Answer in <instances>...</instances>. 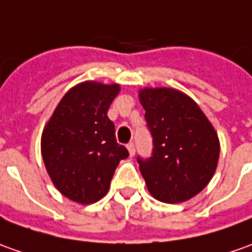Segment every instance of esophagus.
I'll return each mask as SVG.
<instances>
[{
	"mask_svg": "<svg viewBox=\"0 0 252 252\" xmlns=\"http://www.w3.org/2000/svg\"><path fill=\"white\" fill-rule=\"evenodd\" d=\"M126 148H128V152H129V156L132 157L135 155V143L133 142H129L128 145H126Z\"/></svg>",
	"mask_w": 252,
	"mask_h": 252,
	"instance_id": "34e87169",
	"label": "esophagus"
}]
</instances>
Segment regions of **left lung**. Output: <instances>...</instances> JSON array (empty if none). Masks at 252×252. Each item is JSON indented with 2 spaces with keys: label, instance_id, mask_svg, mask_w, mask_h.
Returning a JSON list of instances; mask_svg holds the SVG:
<instances>
[{
  "label": "left lung",
  "instance_id": "8db88e82",
  "mask_svg": "<svg viewBox=\"0 0 252 252\" xmlns=\"http://www.w3.org/2000/svg\"><path fill=\"white\" fill-rule=\"evenodd\" d=\"M153 138L149 158L138 157L150 194L162 203L194 197L211 181L220 158V139L197 103L172 88L139 92Z\"/></svg>",
  "mask_w": 252,
  "mask_h": 252
}]
</instances>
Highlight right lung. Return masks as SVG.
<instances>
[{
	"label": "right lung",
	"instance_id": "obj_1",
	"mask_svg": "<svg viewBox=\"0 0 252 252\" xmlns=\"http://www.w3.org/2000/svg\"><path fill=\"white\" fill-rule=\"evenodd\" d=\"M119 92V84H78L62 97L44 128L41 153L48 174L63 196L80 204L103 197L119 162L129 155L117 143L107 117Z\"/></svg>",
	"mask_w": 252,
	"mask_h": 252
}]
</instances>
